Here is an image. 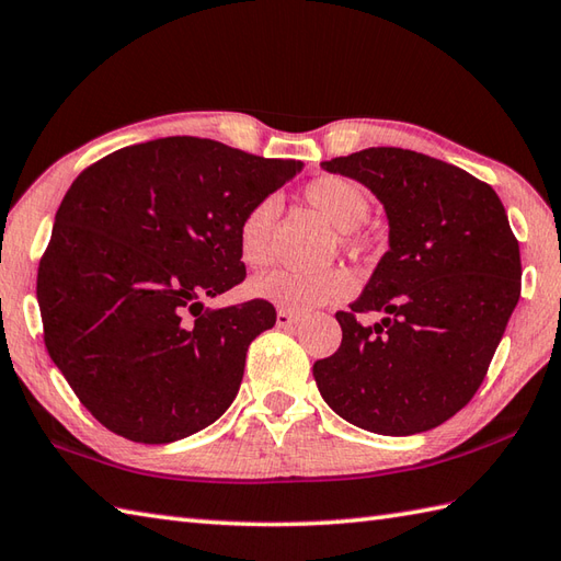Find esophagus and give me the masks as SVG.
<instances>
[{
  "label": "esophagus",
  "instance_id": "obj_1",
  "mask_svg": "<svg viewBox=\"0 0 561 561\" xmlns=\"http://www.w3.org/2000/svg\"><path fill=\"white\" fill-rule=\"evenodd\" d=\"M296 323H299V316L287 311V308H279V311H277V325L279 328H291Z\"/></svg>",
  "mask_w": 561,
  "mask_h": 561
}]
</instances>
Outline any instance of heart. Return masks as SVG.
I'll return each instance as SVG.
<instances>
[{
  "label": "heart",
  "mask_w": 561,
  "mask_h": 561,
  "mask_svg": "<svg viewBox=\"0 0 561 561\" xmlns=\"http://www.w3.org/2000/svg\"><path fill=\"white\" fill-rule=\"evenodd\" d=\"M308 205L335 226L340 245L359 253L368 245L364 221L371 214V197L366 190L344 175H320L304 187ZM282 211L277 195H265L250 205L236 229L238 255L248 267H265L272 260V231ZM356 279L350 270L330 267L323 272L272 270L250 282V294L289 311H311L318 306L350 299Z\"/></svg>",
  "instance_id": "1"
}]
</instances>
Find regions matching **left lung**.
Segmentation results:
<instances>
[{"mask_svg": "<svg viewBox=\"0 0 561 561\" xmlns=\"http://www.w3.org/2000/svg\"><path fill=\"white\" fill-rule=\"evenodd\" d=\"M323 169L371 187L390 248L350 311L335 313L340 350L313 364L320 396L366 432H428L478 392L520 299L506 209L480 178L410 149H364ZM366 312L385 320L362 327Z\"/></svg>", "mask_w": 561, "mask_h": 561, "instance_id": "8db88e82", "label": "left lung"}]
</instances>
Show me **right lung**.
Here are the masks:
<instances>
[{
  "label": "right lung",
  "mask_w": 561,
  "mask_h": 561,
  "mask_svg": "<svg viewBox=\"0 0 561 561\" xmlns=\"http://www.w3.org/2000/svg\"><path fill=\"white\" fill-rule=\"evenodd\" d=\"M301 169L214 139L165 137L91 163L59 205L38 265L47 354L113 434L171 444L217 422L265 299L205 308L245 279L236 229Z\"/></svg>",
  "instance_id": "obj_1"
}]
</instances>
